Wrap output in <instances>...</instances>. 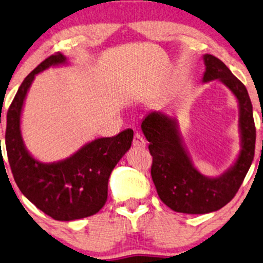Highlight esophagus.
I'll return each instance as SVG.
<instances>
[{
  "label": "esophagus",
  "instance_id": "34e87169",
  "mask_svg": "<svg viewBox=\"0 0 263 263\" xmlns=\"http://www.w3.org/2000/svg\"><path fill=\"white\" fill-rule=\"evenodd\" d=\"M132 144H134L135 148H138V149H144L146 146V141L144 138H143V136L141 134H136L135 135V138H134V142H132Z\"/></svg>",
  "mask_w": 263,
  "mask_h": 263
}]
</instances>
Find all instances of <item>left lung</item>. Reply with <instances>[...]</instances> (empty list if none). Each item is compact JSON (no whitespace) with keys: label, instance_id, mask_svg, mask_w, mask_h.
I'll return each mask as SVG.
<instances>
[{"label":"left lung","instance_id":"1","mask_svg":"<svg viewBox=\"0 0 263 263\" xmlns=\"http://www.w3.org/2000/svg\"><path fill=\"white\" fill-rule=\"evenodd\" d=\"M205 71L202 83L218 80L236 97L238 103L239 153L233 163L220 176L209 177L196 168L181 137L179 124L172 115L152 110L141 127L153 156L152 178L157 195L167 207L185 214H207L226 205L237 194L251 166L255 154L256 129L247 87L221 60L203 55Z\"/></svg>","mask_w":263,"mask_h":263}]
</instances>
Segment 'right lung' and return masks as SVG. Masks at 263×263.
<instances>
[{"mask_svg":"<svg viewBox=\"0 0 263 263\" xmlns=\"http://www.w3.org/2000/svg\"><path fill=\"white\" fill-rule=\"evenodd\" d=\"M65 65H69L65 55H51L24 79L7 113L6 149L23 195L52 219L73 221L96 214L103 207L110 173L131 148L134 131L127 128L113 137L93 139L56 162L37 160L23 138L24 103L38 73Z\"/></svg>","mask_w":263,"mask_h":263,"instance_id":"1","label":"right lung"}]
</instances>
